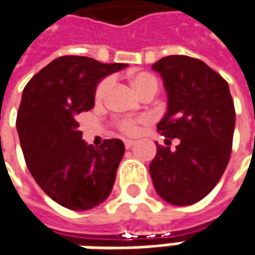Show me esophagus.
I'll return each mask as SVG.
<instances>
[{"label":"esophagus","instance_id":"esophagus-1","mask_svg":"<svg viewBox=\"0 0 255 255\" xmlns=\"http://www.w3.org/2000/svg\"><path fill=\"white\" fill-rule=\"evenodd\" d=\"M124 144H126V148H127V149H129V148H132V146H134V144H135V142H134L132 139H126V141H124Z\"/></svg>","mask_w":255,"mask_h":255}]
</instances>
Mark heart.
Returning a JSON list of instances; mask_svg holds the SVG:
<instances>
[{
	"instance_id": "obj_1",
	"label": "heart",
	"mask_w": 255,
	"mask_h": 255,
	"mask_svg": "<svg viewBox=\"0 0 255 255\" xmlns=\"http://www.w3.org/2000/svg\"><path fill=\"white\" fill-rule=\"evenodd\" d=\"M131 84H132V87L135 89V92L138 93V94H141L144 90H146V89H151V87L158 89V80H156V77H155L152 73H148V72H139V73H135V75L131 77ZM110 86H111L110 79L103 80V82L99 84L97 90H96V100L97 101L103 100V99L106 97L107 92H109ZM142 121H145V119L121 120V121L119 123V127L120 129H121L123 132H126V134H135L136 131H138V126H139V123H142Z\"/></svg>"
}]
</instances>
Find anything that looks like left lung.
<instances>
[{
    "label": "left lung",
    "mask_w": 255,
    "mask_h": 255,
    "mask_svg": "<svg viewBox=\"0 0 255 255\" xmlns=\"http://www.w3.org/2000/svg\"><path fill=\"white\" fill-rule=\"evenodd\" d=\"M163 80L168 109L158 123L166 146L149 165L154 188L176 206L193 205L217 185L232 154L236 111L229 84L205 62L172 55L152 65ZM178 137L175 151L167 145Z\"/></svg>",
    "instance_id": "8db88e82"
}]
</instances>
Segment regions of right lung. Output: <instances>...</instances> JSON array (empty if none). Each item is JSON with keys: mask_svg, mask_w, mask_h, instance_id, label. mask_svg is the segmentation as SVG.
<instances>
[{"mask_svg": "<svg viewBox=\"0 0 255 255\" xmlns=\"http://www.w3.org/2000/svg\"><path fill=\"white\" fill-rule=\"evenodd\" d=\"M127 67L92 57L62 56L25 86L16 131L26 166L40 189L60 206L89 210L109 198L124 155L121 139L87 145L77 114L92 110L97 84Z\"/></svg>", "mask_w": 255, "mask_h": 255, "instance_id": "add662e5", "label": "right lung"}]
</instances>
